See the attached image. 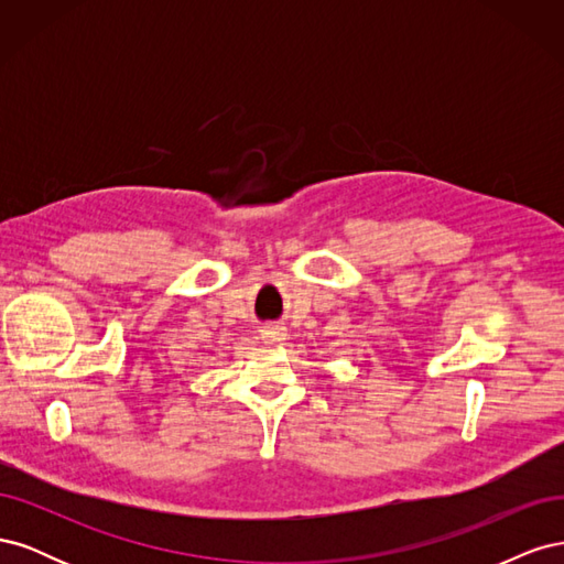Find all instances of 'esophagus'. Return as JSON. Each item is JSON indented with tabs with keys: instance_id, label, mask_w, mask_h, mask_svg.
<instances>
[{
	"instance_id": "1",
	"label": "esophagus",
	"mask_w": 564,
	"mask_h": 564,
	"mask_svg": "<svg viewBox=\"0 0 564 564\" xmlns=\"http://www.w3.org/2000/svg\"><path fill=\"white\" fill-rule=\"evenodd\" d=\"M284 329L282 327H265L263 329V340H268V344H272V340H284Z\"/></svg>"
}]
</instances>
